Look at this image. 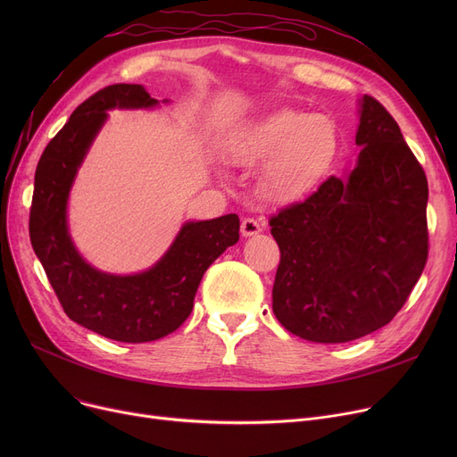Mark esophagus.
<instances>
[{"label":"esophagus","mask_w":457,"mask_h":457,"mask_svg":"<svg viewBox=\"0 0 457 457\" xmlns=\"http://www.w3.org/2000/svg\"><path fill=\"white\" fill-rule=\"evenodd\" d=\"M261 231H262V226H261V222L255 220V219H245L243 224H241V233H243L245 237H253V235H257V233H261Z\"/></svg>","instance_id":"obj_1"}]
</instances>
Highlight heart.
Returning a JSON list of instances; mask_svg holds the SVG:
<instances>
[{
  "label": "heart",
  "instance_id": "heart-1",
  "mask_svg": "<svg viewBox=\"0 0 457 457\" xmlns=\"http://www.w3.org/2000/svg\"><path fill=\"white\" fill-rule=\"evenodd\" d=\"M339 154V129L328 114L278 109L228 142L235 166H261L259 190L269 202L293 204L315 192Z\"/></svg>",
  "mask_w": 457,
  "mask_h": 457
}]
</instances>
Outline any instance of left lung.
<instances>
[{
	"label": "left lung",
	"mask_w": 457,
	"mask_h": 457,
	"mask_svg": "<svg viewBox=\"0 0 457 457\" xmlns=\"http://www.w3.org/2000/svg\"><path fill=\"white\" fill-rule=\"evenodd\" d=\"M359 104L361 152L345 178L274 214L281 252L272 309L313 343H348L389 324L428 259V179L395 118L372 96Z\"/></svg>",
	"instance_id": "obj_1"
}]
</instances>
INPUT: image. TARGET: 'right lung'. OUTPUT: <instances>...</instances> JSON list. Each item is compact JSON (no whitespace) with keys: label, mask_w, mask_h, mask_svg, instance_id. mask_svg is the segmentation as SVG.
I'll use <instances>...</instances> for the list:
<instances>
[{"label":"right lung","mask_w":457,"mask_h":457,"mask_svg":"<svg viewBox=\"0 0 457 457\" xmlns=\"http://www.w3.org/2000/svg\"><path fill=\"white\" fill-rule=\"evenodd\" d=\"M157 105L142 85L102 88L71 112L35 172L29 237L46 276L71 320L120 343H150L176 331L190 315L205 270L237 245L241 228L237 214L188 220L154 267L128 276L94 269L78 252L68 228V198L107 111Z\"/></svg>","instance_id":"1"}]
</instances>
